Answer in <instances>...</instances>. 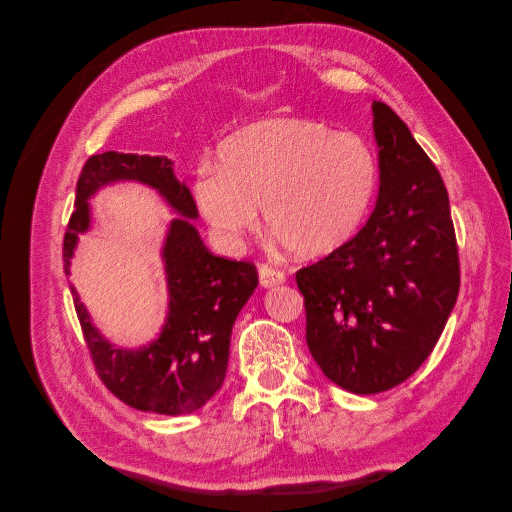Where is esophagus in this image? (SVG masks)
Segmentation results:
<instances>
[{
  "label": "esophagus",
  "instance_id": "obj_1",
  "mask_svg": "<svg viewBox=\"0 0 512 512\" xmlns=\"http://www.w3.org/2000/svg\"><path fill=\"white\" fill-rule=\"evenodd\" d=\"M258 277H260L262 288H273V286H280V284L286 282V275L280 269H273V267H267V265H262L258 269Z\"/></svg>",
  "mask_w": 512,
  "mask_h": 512
}]
</instances>
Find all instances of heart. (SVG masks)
<instances>
[{
    "label": "heart",
    "mask_w": 512,
    "mask_h": 512,
    "mask_svg": "<svg viewBox=\"0 0 512 512\" xmlns=\"http://www.w3.org/2000/svg\"><path fill=\"white\" fill-rule=\"evenodd\" d=\"M192 183L203 220L224 243L258 226V207L275 241L320 258L363 226L380 185L378 153L363 136L305 117H271L226 136Z\"/></svg>",
    "instance_id": "1"
}]
</instances>
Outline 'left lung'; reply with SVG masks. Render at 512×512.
<instances>
[{
    "instance_id": "1",
    "label": "left lung",
    "mask_w": 512,
    "mask_h": 512,
    "mask_svg": "<svg viewBox=\"0 0 512 512\" xmlns=\"http://www.w3.org/2000/svg\"><path fill=\"white\" fill-rule=\"evenodd\" d=\"M380 188L367 224L297 273L307 348L356 395L389 391L423 365L459 294V258L438 168L391 106L371 104Z\"/></svg>"
}]
</instances>
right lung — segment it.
Segmentation results:
<instances>
[{"label": "right lung", "instance_id": "add662e5", "mask_svg": "<svg viewBox=\"0 0 512 512\" xmlns=\"http://www.w3.org/2000/svg\"><path fill=\"white\" fill-rule=\"evenodd\" d=\"M119 181L147 185L177 213L168 222L160 252L168 312L158 337L141 348L108 342L72 286L76 316L98 376L123 404L168 416L192 414L224 384L232 324L254 294L258 273L250 262L226 260L207 250L194 226L196 203L188 185L175 177L173 160L106 151L87 160L76 183L74 213L64 237L68 275L79 237L94 224L89 200L98 190Z\"/></svg>", "mask_w": 512, "mask_h": 512}]
</instances>
